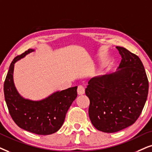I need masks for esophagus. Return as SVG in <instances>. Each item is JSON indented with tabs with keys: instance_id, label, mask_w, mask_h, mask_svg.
I'll list each match as a JSON object with an SVG mask.
<instances>
[{
	"instance_id": "esophagus-1",
	"label": "esophagus",
	"mask_w": 152,
	"mask_h": 152,
	"mask_svg": "<svg viewBox=\"0 0 152 152\" xmlns=\"http://www.w3.org/2000/svg\"><path fill=\"white\" fill-rule=\"evenodd\" d=\"M77 93L78 95H83L85 93V88L83 86H78V89H77Z\"/></svg>"
}]
</instances>
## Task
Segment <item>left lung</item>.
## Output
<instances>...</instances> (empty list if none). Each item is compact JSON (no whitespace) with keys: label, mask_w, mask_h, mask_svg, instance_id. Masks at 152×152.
Instances as JSON below:
<instances>
[{"label":"left lung","mask_w":152,"mask_h":152,"mask_svg":"<svg viewBox=\"0 0 152 152\" xmlns=\"http://www.w3.org/2000/svg\"><path fill=\"white\" fill-rule=\"evenodd\" d=\"M122 59L116 72L92 78L86 88L88 114L96 129L116 132L131 126L145 106L149 82L140 59L116 46Z\"/></svg>","instance_id":"obj_1"}]
</instances>
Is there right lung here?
<instances>
[{
  "instance_id": "1",
  "label": "right lung",
  "mask_w": 152,
  "mask_h": 152,
  "mask_svg": "<svg viewBox=\"0 0 152 152\" xmlns=\"http://www.w3.org/2000/svg\"><path fill=\"white\" fill-rule=\"evenodd\" d=\"M35 50L28 49L13 59L4 82L5 99L10 114L20 128L37 135H50L62 127L67 111L77 97V86L56 91L40 100L22 97L13 79L15 64Z\"/></svg>"
}]
</instances>
